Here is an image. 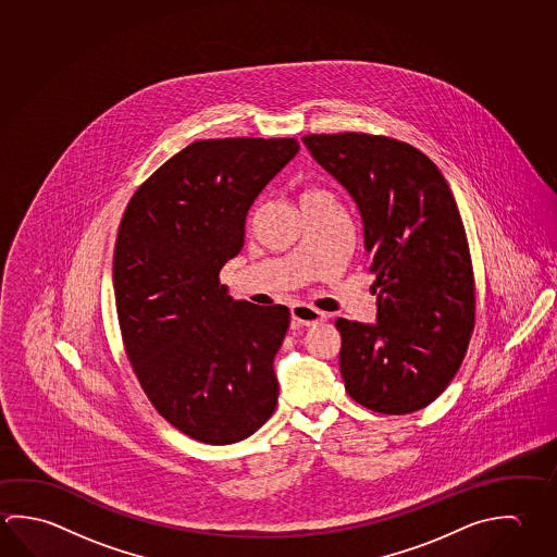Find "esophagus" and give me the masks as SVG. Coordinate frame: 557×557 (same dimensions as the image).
<instances>
[{
  "instance_id": "obj_1",
  "label": "esophagus",
  "mask_w": 557,
  "mask_h": 557,
  "mask_svg": "<svg viewBox=\"0 0 557 557\" xmlns=\"http://www.w3.org/2000/svg\"><path fill=\"white\" fill-rule=\"evenodd\" d=\"M292 317L295 324L299 326H314L319 322L326 319V314L322 311H317L311 305H305V302H297L292 307Z\"/></svg>"
}]
</instances>
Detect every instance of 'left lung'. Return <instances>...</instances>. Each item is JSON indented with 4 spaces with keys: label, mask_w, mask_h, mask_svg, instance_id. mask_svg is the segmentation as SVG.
Instances as JSON below:
<instances>
[{
    "label": "left lung",
    "mask_w": 557,
    "mask_h": 557,
    "mask_svg": "<svg viewBox=\"0 0 557 557\" xmlns=\"http://www.w3.org/2000/svg\"><path fill=\"white\" fill-rule=\"evenodd\" d=\"M311 157L350 194L375 272V322L338 319L351 399L407 414L454 380L475 321L458 203L438 166L407 143L360 133L307 135Z\"/></svg>",
    "instance_id": "obj_1"
}]
</instances>
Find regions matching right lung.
<instances>
[{"label": "right lung", "instance_id": "add662e5", "mask_svg": "<svg viewBox=\"0 0 557 557\" xmlns=\"http://www.w3.org/2000/svg\"><path fill=\"white\" fill-rule=\"evenodd\" d=\"M295 138L197 140L128 201L113 289L128 360L150 403L189 438L235 444L272 417L285 305L233 301L219 272L245 246L256 197Z\"/></svg>", "mask_w": 557, "mask_h": 557}]
</instances>
